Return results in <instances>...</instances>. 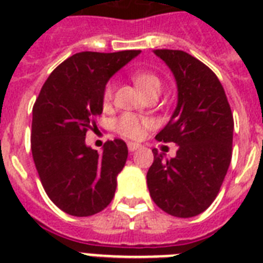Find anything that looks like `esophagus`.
Here are the masks:
<instances>
[{
  "label": "esophagus",
  "instance_id": "34e87169",
  "mask_svg": "<svg viewBox=\"0 0 263 263\" xmlns=\"http://www.w3.org/2000/svg\"><path fill=\"white\" fill-rule=\"evenodd\" d=\"M139 147H140V144H138V143H132V142H129V143H128V150H129L131 153H134Z\"/></svg>",
  "mask_w": 263,
  "mask_h": 263
}]
</instances>
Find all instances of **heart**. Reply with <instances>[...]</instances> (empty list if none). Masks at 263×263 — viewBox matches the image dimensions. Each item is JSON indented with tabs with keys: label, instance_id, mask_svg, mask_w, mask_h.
Instances as JSON below:
<instances>
[{
	"label": "heart",
	"instance_id": "b5f03b06",
	"mask_svg": "<svg viewBox=\"0 0 263 263\" xmlns=\"http://www.w3.org/2000/svg\"><path fill=\"white\" fill-rule=\"evenodd\" d=\"M132 79L136 83V86L143 91L144 94L147 95L150 92H161L162 88V82L157 75L152 73V72H142L136 71L132 73ZM113 97V83H109L105 87L103 91V102L107 103ZM150 125V121L142 117H138L135 115L121 116L117 123H116V129L120 135L129 138V139H139L144 135V132Z\"/></svg>",
	"mask_w": 263,
	"mask_h": 263
}]
</instances>
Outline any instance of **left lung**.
<instances>
[{
  "instance_id": "8db88e82",
  "label": "left lung",
  "mask_w": 263,
  "mask_h": 263,
  "mask_svg": "<svg viewBox=\"0 0 263 263\" xmlns=\"http://www.w3.org/2000/svg\"><path fill=\"white\" fill-rule=\"evenodd\" d=\"M177 84V105L169 123L157 134L177 152L165 158L154 148L147 172L152 199L171 216L188 218L216 199L232 158L233 116L214 72L185 51L154 50Z\"/></svg>"
}]
</instances>
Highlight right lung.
Instances as JSON below:
<instances>
[{
    "label": "right lung",
    "mask_w": 263,
    "mask_h": 263,
    "mask_svg": "<svg viewBox=\"0 0 263 263\" xmlns=\"http://www.w3.org/2000/svg\"><path fill=\"white\" fill-rule=\"evenodd\" d=\"M140 54L82 51L61 63L43 84L32 107L31 152L47 196L67 214L88 217L110 203L128 147L109 140L102 153L86 144V132L102 115L111 76Z\"/></svg>",
    "instance_id": "1"
}]
</instances>
